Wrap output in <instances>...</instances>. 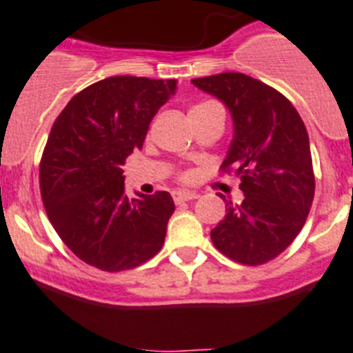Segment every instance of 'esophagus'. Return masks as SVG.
<instances>
[{"instance_id": "34e87169", "label": "esophagus", "mask_w": 353, "mask_h": 353, "mask_svg": "<svg viewBox=\"0 0 353 353\" xmlns=\"http://www.w3.org/2000/svg\"><path fill=\"white\" fill-rule=\"evenodd\" d=\"M198 194L194 193H173L174 203H183V202H191V200H196Z\"/></svg>"}]
</instances>
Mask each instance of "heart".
Here are the masks:
<instances>
[{
    "instance_id": "b5f03b06",
    "label": "heart",
    "mask_w": 353,
    "mask_h": 353,
    "mask_svg": "<svg viewBox=\"0 0 353 353\" xmlns=\"http://www.w3.org/2000/svg\"><path fill=\"white\" fill-rule=\"evenodd\" d=\"M205 104H209V103H205ZM205 104H198V106H205ZM198 106H194V108H198ZM185 179H188V176H185Z\"/></svg>"
}]
</instances>
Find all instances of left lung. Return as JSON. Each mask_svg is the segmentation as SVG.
<instances>
[{
	"label": "left lung",
	"instance_id": "1",
	"mask_svg": "<svg viewBox=\"0 0 353 353\" xmlns=\"http://www.w3.org/2000/svg\"><path fill=\"white\" fill-rule=\"evenodd\" d=\"M193 84L231 112L234 137L222 171L240 176L245 194L241 203H225L212 243L238 263H267L292 243L312 208L316 180L307 128L285 95L245 74L209 75Z\"/></svg>",
	"mask_w": 353,
	"mask_h": 353
}]
</instances>
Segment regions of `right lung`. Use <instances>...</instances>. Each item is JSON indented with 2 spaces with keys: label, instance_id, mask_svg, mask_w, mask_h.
I'll return each instance as SVG.
<instances>
[{
  "label": "right lung",
  "instance_id": "right-lung-1",
  "mask_svg": "<svg viewBox=\"0 0 353 353\" xmlns=\"http://www.w3.org/2000/svg\"><path fill=\"white\" fill-rule=\"evenodd\" d=\"M174 79L115 75L72 97L39 164L41 198L55 232L79 260L106 272L135 269L162 249L174 211L168 191H124V165L141 150Z\"/></svg>",
  "mask_w": 353,
  "mask_h": 353
}]
</instances>
